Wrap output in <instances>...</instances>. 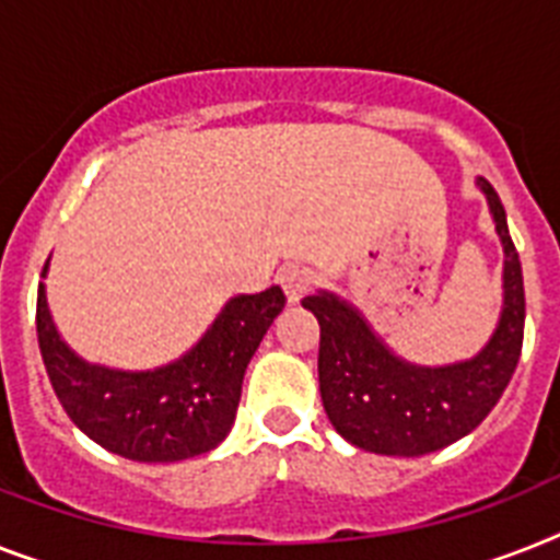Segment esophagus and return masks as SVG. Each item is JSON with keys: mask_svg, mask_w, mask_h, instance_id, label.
Instances as JSON below:
<instances>
[{"mask_svg": "<svg viewBox=\"0 0 560 560\" xmlns=\"http://www.w3.org/2000/svg\"><path fill=\"white\" fill-rule=\"evenodd\" d=\"M277 280H280L285 298H289L291 303H298V300L314 285V275L306 269V266H283L280 275H277Z\"/></svg>", "mask_w": 560, "mask_h": 560, "instance_id": "1", "label": "esophagus"}]
</instances>
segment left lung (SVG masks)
<instances>
[{
	"label": "left lung",
	"mask_w": 560,
	"mask_h": 560,
	"mask_svg": "<svg viewBox=\"0 0 560 560\" xmlns=\"http://www.w3.org/2000/svg\"><path fill=\"white\" fill-rule=\"evenodd\" d=\"M487 194L503 254V314L489 346L475 360L446 369H418L397 360L369 331L354 308L320 291L303 306L320 323L323 409L349 443L377 455L418 457L469 435L501 400L524 346V275L506 229L501 197L487 179Z\"/></svg>",
	"instance_id": "obj_1"
}]
</instances>
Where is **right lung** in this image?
Wrapping results in <instances>:
<instances>
[{
    "label": "right lung",
    "mask_w": 560,
    "mask_h": 560,
    "mask_svg": "<svg viewBox=\"0 0 560 560\" xmlns=\"http://www.w3.org/2000/svg\"><path fill=\"white\" fill-rule=\"evenodd\" d=\"M283 306L280 285L240 294L186 358L156 372L125 374L88 366L59 340L39 283L36 337L59 404L91 441L128 460L171 464L223 443L248 360Z\"/></svg>",
    "instance_id": "right-lung-1"
}]
</instances>
